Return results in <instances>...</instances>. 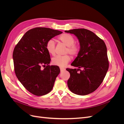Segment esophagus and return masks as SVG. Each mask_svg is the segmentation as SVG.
<instances>
[{"instance_id": "esophagus-1", "label": "esophagus", "mask_w": 124, "mask_h": 124, "mask_svg": "<svg viewBox=\"0 0 124 124\" xmlns=\"http://www.w3.org/2000/svg\"><path fill=\"white\" fill-rule=\"evenodd\" d=\"M60 70H61V72H62V71L65 70V69L64 68H62V67H60Z\"/></svg>"}]
</instances>
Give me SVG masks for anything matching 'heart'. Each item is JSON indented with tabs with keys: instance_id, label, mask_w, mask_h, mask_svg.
<instances>
[{
	"instance_id": "1",
	"label": "heart",
	"mask_w": 124,
	"mask_h": 124,
	"mask_svg": "<svg viewBox=\"0 0 124 124\" xmlns=\"http://www.w3.org/2000/svg\"><path fill=\"white\" fill-rule=\"evenodd\" d=\"M58 39L62 41L65 46H68L67 52L72 56L77 55L79 52V48L76 44H74L75 39L74 37L71 35L65 33L59 36ZM46 50L50 54L53 55L55 53V43L53 39H50L46 43ZM70 57L68 55L63 56L57 55L52 59V63L54 65L60 67H64L70 61Z\"/></svg>"
}]
</instances>
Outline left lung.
<instances>
[{"label": "left lung", "instance_id": "left-lung-1", "mask_svg": "<svg viewBox=\"0 0 124 124\" xmlns=\"http://www.w3.org/2000/svg\"><path fill=\"white\" fill-rule=\"evenodd\" d=\"M65 32L76 36L80 46L78 56L71 64L78 69H66L70 74L67 85L75 94L88 95L98 88L108 70L106 44L87 29H73Z\"/></svg>", "mask_w": 124, "mask_h": 124}]
</instances>
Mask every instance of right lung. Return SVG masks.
<instances>
[{
    "mask_svg": "<svg viewBox=\"0 0 124 124\" xmlns=\"http://www.w3.org/2000/svg\"><path fill=\"white\" fill-rule=\"evenodd\" d=\"M62 33L49 28H33L25 33L14 48L15 73L24 87L33 95L43 96L53 89L61 70L57 66L48 65L51 58L46 46L50 39ZM42 66L46 67L42 69Z\"/></svg>",
    "mask_w": 124,
    "mask_h": 124,
    "instance_id": "right-lung-1",
    "label": "right lung"
}]
</instances>
